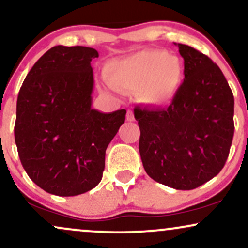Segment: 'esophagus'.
I'll return each mask as SVG.
<instances>
[{
    "mask_svg": "<svg viewBox=\"0 0 248 248\" xmlns=\"http://www.w3.org/2000/svg\"><path fill=\"white\" fill-rule=\"evenodd\" d=\"M126 119H127V121H129V122H132V121L135 120V118H134V113L132 112V110H127Z\"/></svg>",
    "mask_w": 248,
    "mask_h": 248,
    "instance_id": "1",
    "label": "esophagus"
}]
</instances>
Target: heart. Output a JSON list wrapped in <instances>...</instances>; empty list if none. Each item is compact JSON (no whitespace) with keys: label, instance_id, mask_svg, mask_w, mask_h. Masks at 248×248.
<instances>
[{"label":"heart","instance_id":"b5f03b06","mask_svg":"<svg viewBox=\"0 0 248 248\" xmlns=\"http://www.w3.org/2000/svg\"><path fill=\"white\" fill-rule=\"evenodd\" d=\"M183 65L164 51H141L113 59L105 67L107 84L118 92H135L148 106L160 107L177 95L183 84Z\"/></svg>","mask_w":248,"mask_h":248}]
</instances>
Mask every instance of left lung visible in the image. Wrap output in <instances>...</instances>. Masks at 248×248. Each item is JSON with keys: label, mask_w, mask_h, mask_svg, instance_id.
I'll list each match as a JSON object with an SVG mask.
<instances>
[{"label": "left lung", "mask_w": 248, "mask_h": 248, "mask_svg": "<svg viewBox=\"0 0 248 248\" xmlns=\"http://www.w3.org/2000/svg\"><path fill=\"white\" fill-rule=\"evenodd\" d=\"M184 81L166 108L135 107L139 150L149 177L176 190L203 186L223 169L232 144L234 98L209 57L177 44Z\"/></svg>", "instance_id": "obj_1"}]
</instances>
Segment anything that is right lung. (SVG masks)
<instances>
[{"mask_svg": "<svg viewBox=\"0 0 248 248\" xmlns=\"http://www.w3.org/2000/svg\"><path fill=\"white\" fill-rule=\"evenodd\" d=\"M95 49L51 47L35 62L19 90L15 142L29 177L44 191L70 197L100 183L109 142L126 109L92 108Z\"/></svg>", "mask_w": 248, "mask_h": 248, "instance_id": "1", "label": "right lung"}]
</instances>
